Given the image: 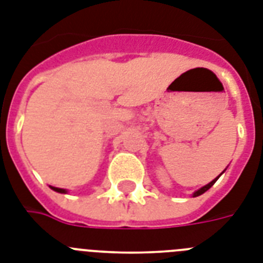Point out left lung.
Wrapping results in <instances>:
<instances>
[{"mask_svg":"<svg viewBox=\"0 0 263 263\" xmlns=\"http://www.w3.org/2000/svg\"><path fill=\"white\" fill-rule=\"evenodd\" d=\"M218 178H219V176H218ZM218 178H217V179H218ZM217 179H214L213 182H210V183H209V184H206V186H204V187H202V189H200V190H198V191H195V193H194V196H199V195H202L203 193H206L207 190L210 189V187L213 186L214 183L217 182Z\"/></svg>","mask_w":263,"mask_h":263,"instance_id":"1","label":"left lung"}]
</instances>
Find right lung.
Returning a JSON list of instances; mask_svg holds the SVG:
<instances>
[{
	"label": "right lung",
	"mask_w": 263,
	"mask_h": 263,
	"mask_svg": "<svg viewBox=\"0 0 263 263\" xmlns=\"http://www.w3.org/2000/svg\"><path fill=\"white\" fill-rule=\"evenodd\" d=\"M52 190H54V191H57V193H61V194L67 193V191H65L64 189H57V187H52Z\"/></svg>",
	"instance_id": "add662e5"
}]
</instances>
